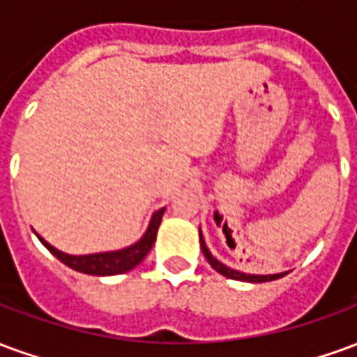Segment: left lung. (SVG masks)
<instances>
[{
    "label": "left lung",
    "instance_id": "obj_1",
    "mask_svg": "<svg viewBox=\"0 0 357 357\" xmlns=\"http://www.w3.org/2000/svg\"><path fill=\"white\" fill-rule=\"evenodd\" d=\"M201 248H202V255L206 256V260L212 268L216 269L218 273H222L227 279H237V281H248V283H266V281H273V279H279V277H283L284 273H277V275H247V273H241V271H235V269L227 268L222 262H218L214 256L210 255L208 247H206V243L202 239V233H201Z\"/></svg>",
    "mask_w": 357,
    "mask_h": 357
}]
</instances>
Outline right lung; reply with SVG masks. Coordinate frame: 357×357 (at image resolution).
I'll list each match as a JSON object with an SVG mask.
<instances>
[{"instance_id": "obj_1", "label": "right lung", "mask_w": 357, "mask_h": 357, "mask_svg": "<svg viewBox=\"0 0 357 357\" xmlns=\"http://www.w3.org/2000/svg\"><path fill=\"white\" fill-rule=\"evenodd\" d=\"M166 208H160L155 212V216L149 224L147 233L141 237L135 245L124 248V250H116V252H101V255H88V256H70L61 252L57 248H53L50 243L38 235V239L42 241V245L50 250L51 255L57 256L61 262L68 266V268L82 271V273H88V275H118V273H126L133 269L137 264L143 262V258L149 255V250L153 248L156 239V231H158V225L162 222V214Z\"/></svg>"}]
</instances>
